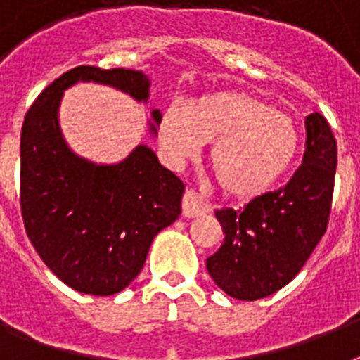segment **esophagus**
<instances>
[{
    "label": "esophagus",
    "instance_id": "obj_1",
    "mask_svg": "<svg viewBox=\"0 0 360 360\" xmlns=\"http://www.w3.org/2000/svg\"><path fill=\"white\" fill-rule=\"evenodd\" d=\"M181 211H183L185 219H196L200 214L207 213V205L196 192L186 191L185 196H183V202H181Z\"/></svg>",
    "mask_w": 360,
    "mask_h": 360
}]
</instances>
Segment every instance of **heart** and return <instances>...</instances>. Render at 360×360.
I'll return each mask as SVG.
<instances>
[{"mask_svg": "<svg viewBox=\"0 0 360 360\" xmlns=\"http://www.w3.org/2000/svg\"><path fill=\"white\" fill-rule=\"evenodd\" d=\"M158 146L172 162L196 157L213 143L211 168L220 188L236 198L267 192L290 169L299 147L295 123L246 91H217L185 110L168 106L157 127Z\"/></svg>", "mask_w": 360, "mask_h": 360, "instance_id": "1", "label": "heart"}]
</instances>
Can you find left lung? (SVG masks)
<instances>
[{
  "label": "left lung",
  "mask_w": 360,
  "mask_h": 360,
  "mask_svg": "<svg viewBox=\"0 0 360 360\" xmlns=\"http://www.w3.org/2000/svg\"><path fill=\"white\" fill-rule=\"evenodd\" d=\"M301 166L278 191L254 198L243 211H217L224 243L207 271L233 299L256 301L288 282L307 263L329 224L336 174V138L319 112L304 121Z\"/></svg>",
  "instance_id": "obj_1"
}]
</instances>
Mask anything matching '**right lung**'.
I'll list each match as a JSON object with an SVG mask.
<instances>
[{
	"label": "right lung",
	"instance_id": "1",
	"mask_svg": "<svg viewBox=\"0 0 360 360\" xmlns=\"http://www.w3.org/2000/svg\"><path fill=\"white\" fill-rule=\"evenodd\" d=\"M78 80L108 84L136 101L149 97V78L140 70L80 65L53 80L22 124L20 209L46 267L72 290L106 297L138 276L155 236L181 214L185 185L146 146L114 166L70 153L58 108L65 89ZM153 117L158 123L160 112Z\"/></svg>",
	"mask_w": 360,
	"mask_h": 360
}]
</instances>
